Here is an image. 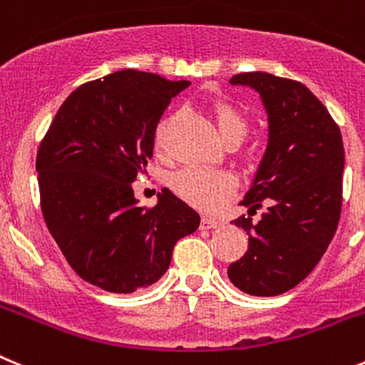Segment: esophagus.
I'll return each mask as SVG.
<instances>
[{"label": "esophagus", "instance_id": "1", "mask_svg": "<svg viewBox=\"0 0 365 365\" xmlns=\"http://www.w3.org/2000/svg\"><path fill=\"white\" fill-rule=\"evenodd\" d=\"M224 224H225L224 220H218V218H211V217H202V220H200V227L202 229H218Z\"/></svg>", "mask_w": 365, "mask_h": 365}]
</instances>
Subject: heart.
<instances>
[{
	"label": "heart",
	"instance_id": "1",
	"mask_svg": "<svg viewBox=\"0 0 365 365\" xmlns=\"http://www.w3.org/2000/svg\"><path fill=\"white\" fill-rule=\"evenodd\" d=\"M211 116L222 141L244 140L247 133V121L240 110L225 100H217L211 106ZM168 120L161 121L155 128V150L163 152L166 147ZM170 186L180 199L190 206L202 211H218L232 192L231 175L224 172H210L200 168H185L170 177Z\"/></svg>",
	"mask_w": 365,
	"mask_h": 365
}]
</instances>
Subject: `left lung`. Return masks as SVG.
Instances as JSON below:
<instances>
[{
  "label": "left lung",
  "instance_id": "1",
  "mask_svg": "<svg viewBox=\"0 0 365 365\" xmlns=\"http://www.w3.org/2000/svg\"><path fill=\"white\" fill-rule=\"evenodd\" d=\"M259 95L269 141L242 206L262 218L238 217L249 247L227 276L242 292L270 297L289 292L321 262L339 225L344 145L317 96L301 82L263 71L229 81Z\"/></svg>",
  "mask_w": 365,
  "mask_h": 365
}]
</instances>
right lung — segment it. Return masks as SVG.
<instances>
[{"mask_svg":"<svg viewBox=\"0 0 365 365\" xmlns=\"http://www.w3.org/2000/svg\"><path fill=\"white\" fill-rule=\"evenodd\" d=\"M190 86L154 73H110L71 93L37 152L41 207L69 267L107 292L130 294L168 270L200 217L170 190L150 210L133 182L147 172L170 100Z\"/></svg>","mask_w":365,"mask_h":365,"instance_id":"add662e5","label":"right lung"}]
</instances>
